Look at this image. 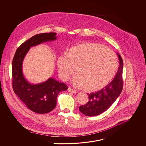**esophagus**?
Segmentation results:
<instances>
[{"instance_id":"34e87169","label":"esophagus","mask_w":146,"mask_h":146,"mask_svg":"<svg viewBox=\"0 0 146 146\" xmlns=\"http://www.w3.org/2000/svg\"><path fill=\"white\" fill-rule=\"evenodd\" d=\"M67 91H68V92H70V93H76V91L75 90H74V89H72L71 88H70V87L68 88V89H67Z\"/></svg>"}]
</instances>
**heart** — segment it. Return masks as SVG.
Segmentation results:
<instances>
[{"label": "heart", "instance_id": "heart-1", "mask_svg": "<svg viewBox=\"0 0 146 146\" xmlns=\"http://www.w3.org/2000/svg\"><path fill=\"white\" fill-rule=\"evenodd\" d=\"M57 66L61 79L66 81L76 71L73 85L89 91L103 88L113 78L118 67L117 58L110 48L96 43H84L60 54Z\"/></svg>", "mask_w": 146, "mask_h": 146}]
</instances>
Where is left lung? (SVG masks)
Returning <instances> with one entry per match:
<instances>
[{
	"instance_id": "8db88e82",
	"label": "left lung",
	"mask_w": 146,
	"mask_h": 146,
	"mask_svg": "<svg viewBox=\"0 0 146 146\" xmlns=\"http://www.w3.org/2000/svg\"><path fill=\"white\" fill-rule=\"evenodd\" d=\"M119 60V67L113 80L100 91L88 94L89 100L84 106L79 107L80 111L86 116H97L110 108L119 97L123 89L122 79L123 61L117 53Z\"/></svg>"
}]
</instances>
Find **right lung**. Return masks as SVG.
I'll return each mask as SVG.
<instances>
[{"mask_svg": "<svg viewBox=\"0 0 146 146\" xmlns=\"http://www.w3.org/2000/svg\"><path fill=\"white\" fill-rule=\"evenodd\" d=\"M56 33L36 35L22 43L17 50L12 62V85L14 92L31 110L45 114L51 111L56 106L58 94L66 91L65 84L49 78L39 84H31L23 73V61L30 48L42 43L56 40Z\"/></svg>", "mask_w": 146, "mask_h": 146, "instance_id": "1", "label": "right lung"}]
</instances>
